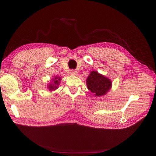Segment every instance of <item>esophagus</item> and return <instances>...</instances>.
I'll use <instances>...</instances> for the list:
<instances>
[{
  "label": "esophagus",
  "instance_id": "esophagus-1",
  "mask_svg": "<svg viewBox=\"0 0 156 156\" xmlns=\"http://www.w3.org/2000/svg\"><path fill=\"white\" fill-rule=\"evenodd\" d=\"M70 74L72 75H77V71L74 70V69H72V70H71Z\"/></svg>",
  "mask_w": 156,
  "mask_h": 156
}]
</instances>
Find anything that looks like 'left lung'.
Wrapping results in <instances>:
<instances>
[{
    "label": "left lung",
    "instance_id": "obj_1",
    "mask_svg": "<svg viewBox=\"0 0 156 156\" xmlns=\"http://www.w3.org/2000/svg\"><path fill=\"white\" fill-rule=\"evenodd\" d=\"M87 88L96 96H101L108 92L112 86L111 80L96 71H92L87 79Z\"/></svg>",
    "mask_w": 156,
    "mask_h": 156
}]
</instances>
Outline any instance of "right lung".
I'll use <instances>...</instances> for the list:
<instances>
[{
  "mask_svg": "<svg viewBox=\"0 0 156 156\" xmlns=\"http://www.w3.org/2000/svg\"><path fill=\"white\" fill-rule=\"evenodd\" d=\"M52 80H53V81H52V83H49L48 86V88L49 91H53L57 89L58 84L60 83V81L61 80V78L60 77L55 76Z\"/></svg>",
  "mask_w": 156,
  "mask_h": 156,
  "instance_id": "right-lung-1",
  "label": "right lung"
}]
</instances>
